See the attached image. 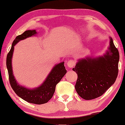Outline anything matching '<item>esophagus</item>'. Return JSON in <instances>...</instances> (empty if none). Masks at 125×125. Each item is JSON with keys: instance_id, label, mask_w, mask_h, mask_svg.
Returning <instances> with one entry per match:
<instances>
[{"instance_id": "esophagus-1", "label": "esophagus", "mask_w": 125, "mask_h": 125, "mask_svg": "<svg viewBox=\"0 0 125 125\" xmlns=\"http://www.w3.org/2000/svg\"><path fill=\"white\" fill-rule=\"evenodd\" d=\"M66 65H67V66L68 68H73L76 65V62L74 60H69L67 61V63H66Z\"/></svg>"}]
</instances>
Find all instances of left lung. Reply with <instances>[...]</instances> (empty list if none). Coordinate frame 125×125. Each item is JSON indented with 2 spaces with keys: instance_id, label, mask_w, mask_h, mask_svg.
I'll list each match as a JSON object with an SVG mask.
<instances>
[{
  "instance_id": "left-lung-1",
  "label": "left lung",
  "mask_w": 125,
  "mask_h": 125,
  "mask_svg": "<svg viewBox=\"0 0 125 125\" xmlns=\"http://www.w3.org/2000/svg\"><path fill=\"white\" fill-rule=\"evenodd\" d=\"M109 51L97 58L79 60L73 71L77 74L75 89L86 100L99 97L115 83L118 73L119 52L110 39Z\"/></svg>"
}]
</instances>
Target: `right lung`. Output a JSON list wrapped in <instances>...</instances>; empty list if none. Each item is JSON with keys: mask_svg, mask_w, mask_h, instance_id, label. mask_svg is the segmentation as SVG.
<instances>
[{"mask_svg": "<svg viewBox=\"0 0 125 125\" xmlns=\"http://www.w3.org/2000/svg\"><path fill=\"white\" fill-rule=\"evenodd\" d=\"M36 30L25 31L21 35L17 36L12 42L11 48L7 56L6 65L8 69L10 85L15 93L20 98L30 103L43 104L47 103L52 98L55 92L56 86L66 74V70L64 62L56 65L47 76L45 81L40 86L34 89H27L18 83L13 75L12 69V58L14 46L20 40L36 35Z\"/></svg>", "mask_w": 125, "mask_h": 125, "instance_id": "obj_1", "label": "right lung"}]
</instances>
